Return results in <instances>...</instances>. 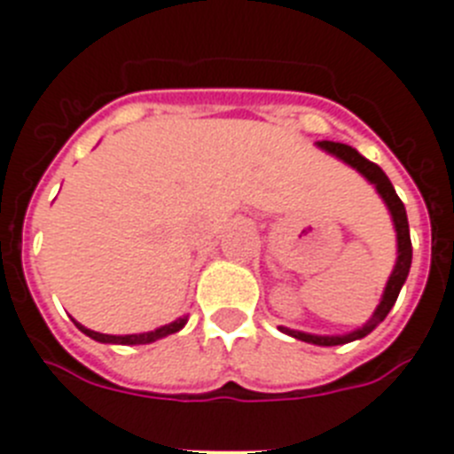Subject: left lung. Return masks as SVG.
I'll list each match as a JSON object with an SVG mask.
<instances>
[{
    "mask_svg": "<svg viewBox=\"0 0 454 454\" xmlns=\"http://www.w3.org/2000/svg\"><path fill=\"white\" fill-rule=\"evenodd\" d=\"M322 151L332 153L336 155L339 160H343L346 164H350L353 168H357L359 174L364 176L366 181L371 185H376L378 194L383 197L385 206L389 208L392 213V223H395V230H396V264L389 273V280L387 286H385L383 292V299L378 303V309L373 310V316L371 320L366 322L364 327L355 329L350 334H343V336H317V334H306V332H294V329H287V327H280V332H286V334L294 336L299 340H306V343H313V346H343V343H350V340H357V339H364L366 334H371L373 329L380 325V322L387 317V313L392 310L395 306L396 297H399V292H402V286L406 283L408 278V271H411V260H413V246H411V231H408V218H406V208H403V201L396 197L395 187L389 183V178L385 176V171L378 164L369 162L366 157L359 155L355 148L346 144H334V141H317Z\"/></svg>",
    "mask_w": 454,
    "mask_h": 454,
    "instance_id": "left-lung-1",
    "label": "left lung"
}]
</instances>
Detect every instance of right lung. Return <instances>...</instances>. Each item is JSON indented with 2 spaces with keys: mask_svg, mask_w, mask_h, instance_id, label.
<instances>
[{
  "mask_svg": "<svg viewBox=\"0 0 454 454\" xmlns=\"http://www.w3.org/2000/svg\"><path fill=\"white\" fill-rule=\"evenodd\" d=\"M185 322H187V317H178V320H174L171 325H164V327L155 329V332H145V334H127V336L99 334V332H92V329L83 327V325H78V322H76V327L81 329L85 336L99 340V343H118V346H144V343H153V340L164 339V336L181 332V329L185 327Z\"/></svg>",
  "mask_w": 454,
  "mask_h": 454,
  "instance_id": "right-lung-1",
  "label": "right lung"
}]
</instances>
